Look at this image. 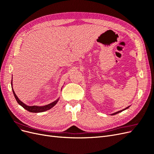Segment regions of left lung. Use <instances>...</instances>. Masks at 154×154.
Wrapping results in <instances>:
<instances>
[{
    "instance_id": "1",
    "label": "left lung",
    "mask_w": 154,
    "mask_h": 154,
    "mask_svg": "<svg viewBox=\"0 0 154 154\" xmlns=\"http://www.w3.org/2000/svg\"><path fill=\"white\" fill-rule=\"evenodd\" d=\"M129 106H128V107H127V108H125V109H123V110H119V111H118V112H115V113H114V114H112L111 115H115V114H118V113H119V112H122L123 110H126V109H127L128 108Z\"/></svg>"
}]
</instances>
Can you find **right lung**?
Returning a JSON list of instances; mask_svg holds the SVG:
<instances>
[{
  "label": "right lung",
  "mask_w": 154,
  "mask_h": 154,
  "mask_svg": "<svg viewBox=\"0 0 154 154\" xmlns=\"http://www.w3.org/2000/svg\"><path fill=\"white\" fill-rule=\"evenodd\" d=\"M11 86H12V81H11ZM12 91L13 92V94L15 96V99L17 100V101L18 102V103L23 108H24L26 110H27V111L31 112H35V113H37V112H42L46 111V110H48L49 109H51L52 107H53L56 104H57V102L58 101L59 99L57 100L56 101H53V103H51L49 105H45V106H27L26 105H25L24 103H22V102L18 98V97L17 96L16 94L14 92L13 89V87H12Z\"/></svg>",
  "instance_id": "1"
}]
</instances>
